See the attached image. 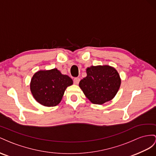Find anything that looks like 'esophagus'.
<instances>
[{"label":"esophagus","instance_id":"esophagus-1","mask_svg":"<svg viewBox=\"0 0 156 156\" xmlns=\"http://www.w3.org/2000/svg\"><path fill=\"white\" fill-rule=\"evenodd\" d=\"M80 79L79 78H74V84H78L79 82H80Z\"/></svg>","mask_w":156,"mask_h":156}]
</instances>
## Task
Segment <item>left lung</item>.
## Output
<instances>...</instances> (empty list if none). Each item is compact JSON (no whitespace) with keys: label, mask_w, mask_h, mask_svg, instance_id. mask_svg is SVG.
<instances>
[{"label":"left lung","mask_w":156,"mask_h":156,"mask_svg":"<svg viewBox=\"0 0 156 156\" xmlns=\"http://www.w3.org/2000/svg\"><path fill=\"white\" fill-rule=\"evenodd\" d=\"M87 76L79 86L92 103L103 105L112 100L121 85L118 71L109 65L91 66L86 69Z\"/></svg>","instance_id":"8db88e82"}]
</instances>
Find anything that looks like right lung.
<instances>
[{
    "instance_id": "1",
    "label": "right lung",
    "mask_w": 156,
    "mask_h": 156,
    "mask_svg": "<svg viewBox=\"0 0 156 156\" xmlns=\"http://www.w3.org/2000/svg\"><path fill=\"white\" fill-rule=\"evenodd\" d=\"M73 81L69 76L62 74L59 70H39L35 73L30 83V91L34 99L41 105L55 106L58 105L68 86Z\"/></svg>"
}]
</instances>
